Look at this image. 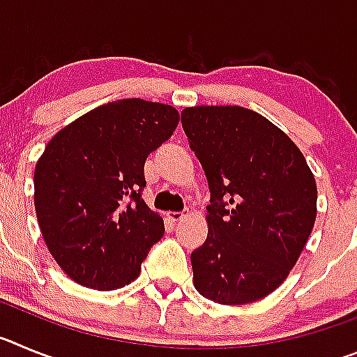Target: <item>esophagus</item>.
I'll return each instance as SVG.
<instances>
[{
    "mask_svg": "<svg viewBox=\"0 0 357 357\" xmlns=\"http://www.w3.org/2000/svg\"><path fill=\"white\" fill-rule=\"evenodd\" d=\"M168 218L172 222H178V220L184 218V213H182V211H172V213H168Z\"/></svg>",
    "mask_w": 357,
    "mask_h": 357,
    "instance_id": "1",
    "label": "esophagus"
}]
</instances>
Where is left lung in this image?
I'll list each match as a JSON object with an SVG mask.
<instances>
[{"mask_svg": "<svg viewBox=\"0 0 357 357\" xmlns=\"http://www.w3.org/2000/svg\"><path fill=\"white\" fill-rule=\"evenodd\" d=\"M182 128L211 191L209 234L191 254L195 288L218 304L259 301L284 282L313 230V173L284 132L245 107H189Z\"/></svg>", "mask_w": 357, "mask_h": 357, "instance_id": "8db88e82", "label": "left lung"}]
</instances>
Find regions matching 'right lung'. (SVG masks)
<instances>
[{
	"mask_svg": "<svg viewBox=\"0 0 357 357\" xmlns=\"http://www.w3.org/2000/svg\"><path fill=\"white\" fill-rule=\"evenodd\" d=\"M178 125L164 103L128 98L69 123L33 173L43 238L75 282L109 291L130 284L164 236L143 200L144 160Z\"/></svg>",
	"mask_w": 357,
	"mask_h": 357,
	"instance_id": "add662e5",
	"label": "right lung"
}]
</instances>
